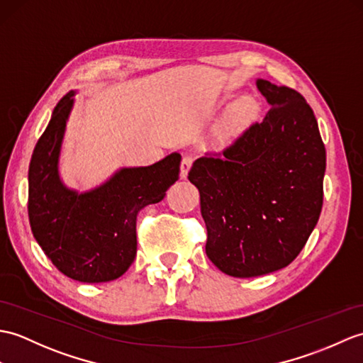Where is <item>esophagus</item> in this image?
I'll use <instances>...</instances> for the list:
<instances>
[{"mask_svg": "<svg viewBox=\"0 0 363 363\" xmlns=\"http://www.w3.org/2000/svg\"><path fill=\"white\" fill-rule=\"evenodd\" d=\"M191 164H193V156L191 155H184L182 162H181V178H187Z\"/></svg>", "mask_w": 363, "mask_h": 363, "instance_id": "34e87169", "label": "esophagus"}]
</instances>
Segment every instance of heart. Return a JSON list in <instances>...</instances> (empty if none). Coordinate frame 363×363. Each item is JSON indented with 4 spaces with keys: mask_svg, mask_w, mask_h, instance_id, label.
Returning a JSON list of instances; mask_svg holds the SVG:
<instances>
[{
    "mask_svg": "<svg viewBox=\"0 0 363 363\" xmlns=\"http://www.w3.org/2000/svg\"><path fill=\"white\" fill-rule=\"evenodd\" d=\"M259 106L255 99L241 97L225 113L218 134L224 140H232L246 131L257 121Z\"/></svg>",
    "mask_w": 363,
    "mask_h": 363,
    "instance_id": "b5f03b06",
    "label": "heart"
}]
</instances>
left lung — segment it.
<instances>
[{
	"instance_id": "obj_1",
	"label": "left lung",
	"mask_w": 363,
	"mask_h": 363,
	"mask_svg": "<svg viewBox=\"0 0 363 363\" xmlns=\"http://www.w3.org/2000/svg\"><path fill=\"white\" fill-rule=\"evenodd\" d=\"M272 108L223 153L193 162L206 254L221 272L249 278L291 264L323 206L326 151L313 108L300 92L259 79Z\"/></svg>"
}]
</instances>
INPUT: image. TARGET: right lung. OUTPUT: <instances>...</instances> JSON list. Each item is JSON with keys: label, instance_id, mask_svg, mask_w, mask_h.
Returning a JSON list of instances; mask_svg holds the SVG:
<instances>
[{"label": "right lung", "instance_id": "add662e5", "mask_svg": "<svg viewBox=\"0 0 363 363\" xmlns=\"http://www.w3.org/2000/svg\"><path fill=\"white\" fill-rule=\"evenodd\" d=\"M74 91L57 104L29 164V223L52 264L82 283H105L123 275L136 257L138 213L162 201L179 179L181 155L150 167L122 168L100 187L77 193L58 176V157Z\"/></svg>", "mask_w": 363, "mask_h": 363}]
</instances>
